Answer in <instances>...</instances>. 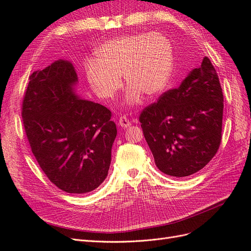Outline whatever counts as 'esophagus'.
<instances>
[{
	"label": "esophagus",
	"mask_w": 251,
	"mask_h": 251,
	"mask_svg": "<svg viewBox=\"0 0 251 251\" xmlns=\"http://www.w3.org/2000/svg\"><path fill=\"white\" fill-rule=\"evenodd\" d=\"M119 125L121 127H123V128H127V127H129L131 125V123H130L129 120H128L126 117H121L119 119Z\"/></svg>",
	"instance_id": "obj_1"
}]
</instances>
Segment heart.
Returning a JSON list of instances; mask_svg holds the SVG:
<instances>
[{"mask_svg": "<svg viewBox=\"0 0 251 251\" xmlns=\"http://www.w3.org/2000/svg\"><path fill=\"white\" fill-rule=\"evenodd\" d=\"M174 70V49L160 32L121 35L106 42L96 52V60L85 66L87 81L101 99H112L122 86L127 90L125 103L138 104L141 94L154 98L163 94Z\"/></svg>", "mask_w": 251, "mask_h": 251, "instance_id": "b5f03b06", "label": "heart"}]
</instances>
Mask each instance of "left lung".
Listing matches in <instances>:
<instances>
[{"label": "left lung", "instance_id": "obj_1", "mask_svg": "<svg viewBox=\"0 0 251 251\" xmlns=\"http://www.w3.org/2000/svg\"><path fill=\"white\" fill-rule=\"evenodd\" d=\"M224 97L210 60L192 69L140 114L156 167L171 176L198 173L216 155L222 139Z\"/></svg>", "mask_w": 251, "mask_h": 251}]
</instances>
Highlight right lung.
<instances>
[{
  "mask_svg": "<svg viewBox=\"0 0 251 251\" xmlns=\"http://www.w3.org/2000/svg\"><path fill=\"white\" fill-rule=\"evenodd\" d=\"M69 61L29 76L22 119L31 151L50 182L68 193L95 190L108 175L117 126L105 106L75 95Z\"/></svg>",
  "mask_w": 251,
  "mask_h": 251,
  "instance_id": "add662e5",
  "label": "right lung"
}]
</instances>
